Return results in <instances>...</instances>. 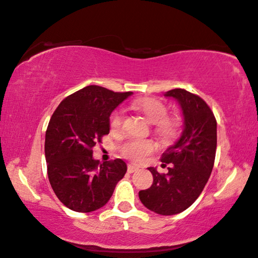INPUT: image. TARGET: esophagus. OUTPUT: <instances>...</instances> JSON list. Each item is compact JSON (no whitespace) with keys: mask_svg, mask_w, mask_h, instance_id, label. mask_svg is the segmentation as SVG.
Masks as SVG:
<instances>
[{"mask_svg":"<svg viewBox=\"0 0 258 258\" xmlns=\"http://www.w3.org/2000/svg\"><path fill=\"white\" fill-rule=\"evenodd\" d=\"M138 170H139V168L133 166V164H128L127 166V172H130V174H133V172H136Z\"/></svg>","mask_w":258,"mask_h":258,"instance_id":"1","label":"esophagus"}]
</instances>
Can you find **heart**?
Listing matches in <instances>:
<instances>
[{"instance_id":"1","label":"heart","mask_w":258,"mask_h":258,"mask_svg":"<svg viewBox=\"0 0 258 258\" xmlns=\"http://www.w3.org/2000/svg\"><path fill=\"white\" fill-rule=\"evenodd\" d=\"M137 110L141 111L152 122H159V127L163 133H172L175 130V122L169 119H164L167 116V106L163 102L156 98H146L138 101L133 104ZM121 110H116L110 117V127L112 131H119L122 125ZM156 145L154 141L148 139H130L120 146V153L122 156L134 161L141 162L146 156L155 152Z\"/></svg>"}]
</instances>
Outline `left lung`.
Wrapping results in <instances>:
<instances>
[{
	"label": "left lung",
	"mask_w": 258,
	"mask_h": 258,
	"mask_svg": "<svg viewBox=\"0 0 258 258\" xmlns=\"http://www.w3.org/2000/svg\"><path fill=\"white\" fill-rule=\"evenodd\" d=\"M164 96L178 102L184 128L179 139L162 154L169 164L167 174L148 168L153 175L149 189L139 191L141 203L157 214L172 215L185 211L196 202L212 172L217 151V120L199 96L184 89H172Z\"/></svg>",
	"instance_id": "1"
}]
</instances>
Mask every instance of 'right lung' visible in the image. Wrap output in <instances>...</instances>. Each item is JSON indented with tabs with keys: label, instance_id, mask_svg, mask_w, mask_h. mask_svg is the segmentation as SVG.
Here are the masks:
<instances>
[{
	"label": "right lung",
	"instance_id": "add662e5",
	"mask_svg": "<svg viewBox=\"0 0 258 258\" xmlns=\"http://www.w3.org/2000/svg\"><path fill=\"white\" fill-rule=\"evenodd\" d=\"M132 92L88 86L56 107L45 136L49 183L59 201L88 213L109 202L127 167L120 159L99 163L92 147L110 132V114Z\"/></svg>",
	"mask_w": 258,
	"mask_h": 258
}]
</instances>
